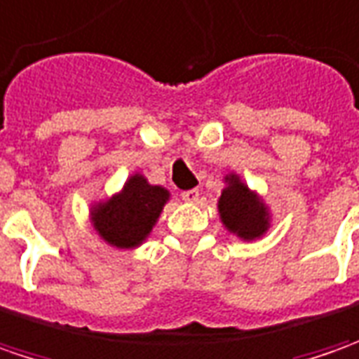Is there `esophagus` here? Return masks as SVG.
Wrapping results in <instances>:
<instances>
[{"label": "esophagus", "mask_w": 359, "mask_h": 359, "mask_svg": "<svg viewBox=\"0 0 359 359\" xmlns=\"http://www.w3.org/2000/svg\"><path fill=\"white\" fill-rule=\"evenodd\" d=\"M182 200L187 201V203H196V201L200 200V191L198 189H187L182 194Z\"/></svg>", "instance_id": "esophagus-1"}]
</instances>
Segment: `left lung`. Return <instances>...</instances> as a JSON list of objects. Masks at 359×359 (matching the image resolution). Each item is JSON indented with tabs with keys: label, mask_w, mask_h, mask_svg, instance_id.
Here are the masks:
<instances>
[{
	"label": "left lung",
	"mask_w": 359,
	"mask_h": 359,
	"mask_svg": "<svg viewBox=\"0 0 359 359\" xmlns=\"http://www.w3.org/2000/svg\"><path fill=\"white\" fill-rule=\"evenodd\" d=\"M217 214L224 228L241 241L259 240L271 228V210L266 200L236 172L224 175V189L217 200Z\"/></svg>",
	"instance_id": "left-lung-1"
}]
</instances>
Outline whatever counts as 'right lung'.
Returning <instances> with one entry per match:
<instances>
[{
	"label": "right lung",
	"instance_id": "obj_1",
	"mask_svg": "<svg viewBox=\"0 0 359 359\" xmlns=\"http://www.w3.org/2000/svg\"><path fill=\"white\" fill-rule=\"evenodd\" d=\"M172 194L151 186L144 173H131L123 187L90 205V222L102 240L118 250H135L147 241Z\"/></svg>",
	"mask_w": 359,
	"mask_h": 359
}]
</instances>
